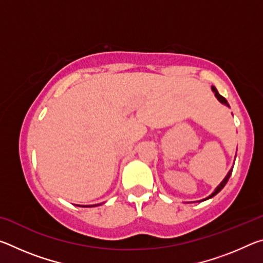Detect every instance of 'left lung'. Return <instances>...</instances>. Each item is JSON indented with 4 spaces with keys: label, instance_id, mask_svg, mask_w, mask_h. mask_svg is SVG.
Listing matches in <instances>:
<instances>
[{
    "label": "left lung",
    "instance_id": "obj_1",
    "mask_svg": "<svg viewBox=\"0 0 263 263\" xmlns=\"http://www.w3.org/2000/svg\"><path fill=\"white\" fill-rule=\"evenodd\" d=\"M211 90L213 91V94H215V96L217 97V100L218 101H219L220 102V103L221 104H224V105H226V106H229V108H230V105H229V103H228V101H226L225 99H224V97H222L220 94H219V92H218V90H217V89H216V87L215 86H211ZM235 157H237V155H235ZM233 166H234V164H233ZM233 166H232V168H231L230 169V171H229V173H228V175H226L225 177H224V180H222L221 182H220V183L219 184H218V186H217V188L215 189V191H213V193L210 195V196H208V197L206 198H204V199H201V201H198V202H203V201H206V199H210V198H212L213 197V196H216L218 193H219V191L222 189V188H224V186H225V184L226 183H228V181H229V179H230V176H231V174H232V171H233Z\"/></svg>",
    "mask_w": 263,
    "mask_h": 263
}]
</instances>
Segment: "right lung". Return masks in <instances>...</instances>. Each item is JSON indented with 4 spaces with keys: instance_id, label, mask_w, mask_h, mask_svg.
Segmentation results:
<instances>
[{
    "instance_id": "1",
    "label": "right lung",
    "mask_w": 263,
    "mask_h": 263,
    "mask_svg": "<svg viewBox=\"0 0 263 263\" xmlns=\"http://www.w3.org/2000/svg\"><path fill=\"white\" fill-rule=\"evenodd\" d=\"M101 204H92V205H77V206H82V208H92V206H99Z\"/></svg>"
}]
</instances>
